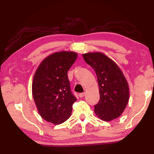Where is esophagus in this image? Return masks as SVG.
I'll list each match as a JSON object with an SVG mask.
<instances>
[{"mask_svg": "<svg viewBox=\"0 0 154 154\" xmlns=\"http://www.w3.org/2000/svg\"><path fill=\"white\" fill-rule=\"evenodd\" d=\"M85 96V92H83V93H80L79 94V96L80 98H83V96Z\"/></svg>", "mask_w": 154, "mask_h": 154, "instance_id": "34e87169", "label": "esophagus"}]
</instances>
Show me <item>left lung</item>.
<instances>
[{"label": "left lung", "mask_w": 154, "mask_h": 154, "mask_svg": "<svg viewBox=\"0 0 154 154\" xmlns=\"http://www.w3.org/2000/svg\"><path fill=\"white\" fill-rule=\"evenodd\" d=\"M83 58L97 76L100 100L94 106L96 115L106 122L118 118L129 100V87L123 72L116 62L100 52L84 54Z\"/></svg>", "instance_id": "left-lung-1"}]
</instances>
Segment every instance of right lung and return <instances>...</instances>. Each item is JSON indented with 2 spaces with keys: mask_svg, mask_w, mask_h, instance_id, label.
Here are the masks:
<instances>
[{
  "mask_svg": "<svg viewBox=\"0 0 154 154\" xmlns=\"http://www.w3.org/2000/svg\"><path fill=\"white\" fill-rule=\"evenodd\" d=\"M77 58L73 51L56 52L41 62L34 75L32 92L38 113L54 124L66 121L77 98L67 72Z\"/></svg>",
  "mask_w": 154,
  "mask_h": 154,
  "instance_id": "right-lung-1",
  "label": "right lung"
}]
</instances>
